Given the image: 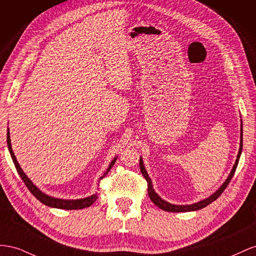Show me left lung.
I'll list each match as a JSON object with an SVG mask.
<instances>
[{"label": "left lung", "instance_id": "1", "mask_svg": "<svg viewBox=\"0 0 256 256\" xmlns=\"http://www.w3.org/2000/svg\"><path fill=\"white\" fill-rule=\"evenodd\" d=\"M240 147H239V151H238V156H237V158H236V162L235 164H234L232 166V170L230 172V174H228V179L225 180L224 184L218 188V190L216 192H214L212 195L209 196L208 198L204 200H200L198 202H195V204H192V205H172V204L170 202H165L164 200L160 198V197L156 193L154 190H153V186H152V182H151V179L149 178L148 176V172L147 170H146L144 166V162H142V158H140V172L142 174V176L144 177V179L147 180L148 182V194H149V197L150 200L156 204V205L160 208L162 210H165V211H170V212H188V211H195V210H200L202 208H205L206 206H208L209 204H211L212 202H214L218 196H220L224 190L226 188V186H228L230 181L232 180L234 174H235L236 172V168H237V165H238V162H239V158H240V154H242V128H240Z\"/></svg>", "mask_w": 256, "mask_h": 256}]
</instances>
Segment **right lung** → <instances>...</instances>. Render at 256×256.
<instances>
[{
    "mask_svg": "<svg viewBox=\"0 0 256 256\" xmlns=\"http://www.w3.org/2000/svg\"><path fill=\"white\" fill-rule=\"evenodd\" d=\"M7 146H8V150L10 153V156L12 158V162L14 164V167L19 174V176L22 179V181L24 182V184L26 186V188L30 191L36 198H38L40 202H42L44 205H46L48 207H54V208H58V209H65V210H75V209H84L86 207H90L92 204L98 200V195L93 194L91 196H88L86 198H82V200H60V198H54V197H51L49 195H46L45 193H42L40 190L36 186L35 184H33V182L28 178L26 174L24 172V170H21V167L18 163V160L14 156L12 149V144H10V130H7ZM116 158H114L112 163L109 164L108 168L106 170V172H104L103 176L100 177V179H103L106 174H108V172L112 170V167L114 166V164L116 163Z\"/></svg>",
    "mask_w": 256,
    "mask_h": 256,
    "instance_id": "obj_1",
    "label": "right lung"
}]
</instances>
